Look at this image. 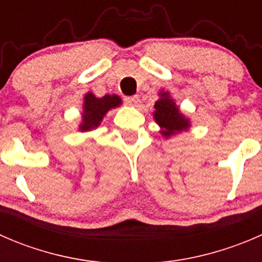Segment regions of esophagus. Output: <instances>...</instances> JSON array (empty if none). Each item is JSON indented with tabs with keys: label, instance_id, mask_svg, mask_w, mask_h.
<instances>
[{
	"label": "esophagus",
	"instance_id": "34e87169",
	"mask_svg": "<svg viewBox=\"0 0 262 262\" xmlns=\"http://www.w3.org/2000/svg\"><path fill=\"white\" fill-rule=\"evenodd\" d=\"M124 101L126 105H130V106H137L139 102V96L134 95V96H126L124 97Z\"/></svg>",
	"mask_w": 262,
	"mask_h": 262
}]
</instances>
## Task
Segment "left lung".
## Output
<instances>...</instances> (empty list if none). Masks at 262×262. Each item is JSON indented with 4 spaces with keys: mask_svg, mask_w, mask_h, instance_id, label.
<instances>
[{
    "mask_svg": "<svg viewBox=\"0 0 262 262\" xmlns=\"http://www.w3.org/2000/svg\"><path fill=\"white\" fill-rule=\"evenodd\" d=\"M156 113L155 119L158 125L163 129L161 133L166 137L175 134L176 132L185 130L189 128V120L184 118V115L179 112L172 99L168 97L167 92L161 94V99L155 104Z\"/></svg>",
    "mask_w": 262,
    "mask_h": 262,
    "instance_id": "left-lung-1",
    "label": "left lung"
}]
</instances>
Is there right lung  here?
I'll list each match as a JSON object with an SVG mask.
<instances>
[{
	"label": "right lung",
	"mask_w": 262,
	"mask_h": 262,
	"mask_svg": "<svg viewBox=\"0 0 262 262\" xmlns=\"http://www.w3.org/2000/svg\"><path fill=\"white\" fill-rule=\"evenodd\" d=\"M121 102L120 97L116 95H105L101 99L95 97L91 92L84 96L83 104V123L81 124V130H90L92 128H96L102 120L104 115L113 107L119 106Z\"/></svg>",
	"instance_id": "right-lung-1"
}]
</instances>
